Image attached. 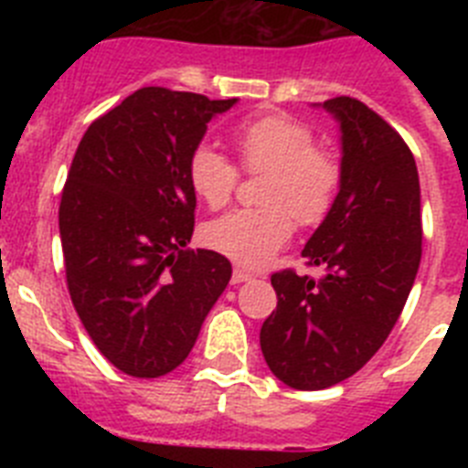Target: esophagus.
<instances>
[{"mask_svg": "<svg viewBox=\"0 0 468 468\" xmlns=\"http://www.w3.org/2000/svg\"><path fill=\"white\" fill-rule=\"evenodd\" d=\"M253 279V274L250 271H243V270H234V274H231V283H243V281H250Z\"/></svg>", "mask_w": 468, "mask_h": 468, "instance_id": "esophagus-1", "label": "esophagus"}]
</instances>
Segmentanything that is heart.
Segmentation results:
<instances>
[{
  "label": "heart",
  "mask_w": 468,
  "mask_h": 468,
  "mask_svg": "<svg viewBox=\"0 0 468 468\" xmlns=\"http://www.w3.org/2000/svg\"><path fill=\"white\" fill-rule=\"evenodd\" d=\"M239 166L264 173L260 208H239L204 227L206 246L241 267H264L292 237V218L302 227L318 225L328 215L340 187V159L312 131L288 114H260L231 131ZM187 177L206 206L220 208L239 185V168L225 154L198 144L187 159Z\"/></svg>",
  "instance_id": "1"
}]
</instances>
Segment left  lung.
<instances>
[{"mask_svg": "<svg viewBox=\"0 0 468 468\" xmlns=\"http://www.w3.org/2000/svg\"><path fill=\"white\" fill-rule=\"evenodd\" d=\"M324 107L342 131L340 192L302 258L325 276L271 274L279 302L260 330L270 370L300 391L333 387L375 356L403 312L421 258L410 147L356 98L340 95Z\"/></svg>", "mask_w": 468, "mask_h": 468, "instance_id": "8db88e82", "label": "left lung"}]
</instances>
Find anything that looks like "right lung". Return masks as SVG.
I'll list each match as a JSON object with an SVG mask.
<instances>
[{"instance_id":"1","label":"right lung","mask_w":468,"mask_h":468,"mask_svg":"<svg viewBox=\"0 0 468 468\" xmlns=\"http://www.w3.org/2000/svg\"><path fill=\"white\" fill-rule=\"evenodd\" d=\"M234 102L144 86L74 152L58 210L68 291L98 351L131 378L176 370L231 279L225 255L185 246L197 208L187 159Z\"/></svg>"}]
</instances>
